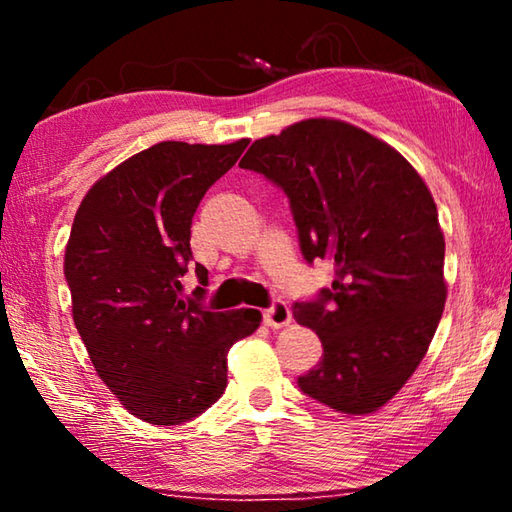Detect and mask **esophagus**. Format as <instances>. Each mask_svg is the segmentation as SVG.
Wrapping results in <instances>:
<instances>
[{
    "instance_id": "esophagus-1",
    "label": "esophagus",
    "mask_w": 512,
    "mask_h": 512,
    "mask_svg": "<svg viewBox=\"0 0 512 512\" xmlns=\"http://www.w3.org/2000/svg\"><path fill=\"white\" fill-rule=\"evenodd\" d=\"M289 323H291V309H289L287 302L275 300L271 307L264 309V325H268L271 329L284 327Z\"/></svg>"
}]
</instances>
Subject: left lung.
Masks as SVG:
<instances>
[{
  "label": "left lung",
  "instance_id": "8db88e82",
  "mask_svg": "<svg viewBox=\"0 0 512 512\" xmlns=\"http://www.w3.org/2000/svg\"><path fill=\"white\" fill-rule=\"evenodd\" d=\"M239 167L287 194L307 264H334L332 287L293 305L323 343L300 391L348 415L377 411L420 366L443 316L445 237L431 192L393 146L339 119L262 137Z\"/></svg>",
  "mask_w": 512,
  "mask_h": 512
}]
</instances>
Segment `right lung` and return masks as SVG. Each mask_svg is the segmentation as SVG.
Returning a JSON list of instances; mask_svg holds the SVG:
<instances>
[{
  "mask_svg": "<svg viewBox=\"0 0 512 512\" xmlns=\"http://www.w3.org/2000/svg\"><path fill=\"white\" fill-rule=\"evenodd\" d=\"M248 140L160 142L106 173L81 201L65 248L72 316L90 361L119 402L151 424H183L228 386L230 345L259 327L257 309L210 311L183 298L198 203Z\"/></svg>",
  "mask_w": 512,
  "mask_h": 512,
  "instance_id": "add662e5",
  "label": "right lung"
}]
</instances>
